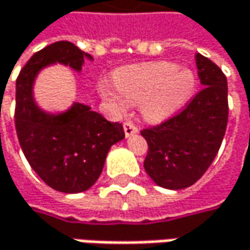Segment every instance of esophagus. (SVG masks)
Instances as JSON below:
<instances>
[{
	"label": "esophagus",
	"instance_id": "obj_1",
	"mask_svg": "<svg viewBox=\"0 0 250 250\" xmlns=\"http://www.w3.org/2000/svg\"><path fill=\"white\" fill-rule=\"evenodd\" d=\"M139 131V127L134 125L133 122H125V133L127 137H130V136H133V134H136Z\"/></svg>",
	"mask_w": 250,
	"mask_h": 250
}]
</instances>
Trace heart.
<instances>
[{
	"mask_svg": "<svg viewBox=\"0 0 250 250\" xmlns=\"http://www.w3.org/2000/svg\"><path fill=\"white\" fill-rule=\"evenodd\" d=\"M116 91L107 81L100 83L102 96L123 110L128 104H142L150 122H162L192 99L196 79L190 70L170 61H156L128 67L116 73Z\"/></svg>",
	"mask_w": 250,
	"mask_h": 250,
	"instance_id": "heart-1",
	"label": "heart"
}]
</instances>
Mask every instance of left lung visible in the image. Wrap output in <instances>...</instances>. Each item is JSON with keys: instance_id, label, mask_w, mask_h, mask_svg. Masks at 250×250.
I'll use <instances>...</instances> for the list:
<instances>
[{"instance_id": "left-lung-1", "label": "left lung", "mask_w": 250, "mask_h": 250, "mask_svg": "<svg viewBox=\"0 0 250 250\" xmlns=\"http://www.w3.org/2000/svg\"><path fill=\"white\" fill-rule=\"evenodd\" d=\"M202 90L165 122L143 128L148 151L145 170L162 188L192 186L209 169L228 125V80L212 60L196 54Z\"/></svg>"}]
</instances>
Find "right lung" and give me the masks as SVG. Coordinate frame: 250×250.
I'll list each match as a JSON object with an SVG mask.
<instances>
[{"mask_svg": "<svg viewBox=\"0 0 250 250\" xmlns=\"http://www.w3.org/2000/svg\"><path fill=\"white\" fill-rule=\"evenodd\" d=\"M84 54L70 41H57L37 51L21 68L15 85V130L30 166L54 190L79 193L100 177L110 147L125 139L122 123L108 122L90 107L74 103L60 116L38 110L31 84L50 62L80 70Z\"/></svg>", "mask_w": 250, "mask_h": 250, "instance_id": "right-lung-1", "label": "right lung"}]
</instances>
